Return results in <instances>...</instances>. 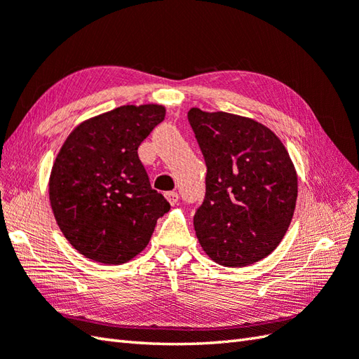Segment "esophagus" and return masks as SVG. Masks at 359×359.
Returning <instances> with one entry per match:
<instances>
[{
	"label": "esophagus",
	"instance_id": "34e87169",
	"mask_svg": "<svg viewBox=\"0 0 359 359\" xmlns=\"http://www.w3.org/2000/svg\"><path fill=\"white\" fill-rule=\"evenodd\" d=\"M165 197H166V201L170 202L171 205L177 203V201H179V194L175 193V191H170V193H166V194H165Z\"/></svg>",
	"mask_w": 359,
	"mask_h": 359
}]
</instances>
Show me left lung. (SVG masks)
I'll return each mask as SVG.
<instances>
[{
	"mask_svg": "<svg viewBox=\"0 0 359 359\" xmlns=\"http://www.w3.org/2000/svg\"><path fill=\"white\" fill-rule=\"evenodd\" d=\"M207 163L205 201L194 216L201 247L219 265L262 261L284 239L297 199V174L270 128L224 111H188Z\"/></svg>",
	"mask_w": 359,
	"mask_h": 359,
	"instance_id": "obj_1",
	"label": "left lung"
}]
</instances>
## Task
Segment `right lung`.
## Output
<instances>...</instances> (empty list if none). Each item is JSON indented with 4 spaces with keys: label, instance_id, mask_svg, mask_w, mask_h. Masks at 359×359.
I'll list each match as a JSON object with an SVG mask.
<instances>
[{
    "label": "right lung",
    "instance_id": "right-lung-1",
    "mask_svg": "<svg viewBox=\"0 0 359 359\" xmlns=\"http://www.w3.org/2000/svg\"><path fill=\"white\" fill-rule=\"evenodd\" d=\"M165 114L157 103L98 114L72 129L53 160V217L67 242L90 261H131L148 245L157 219L170 211L137 154Z\"/></svg>",
    "mask_w": 359,
    "mask_h": 359
}]
</instances>
